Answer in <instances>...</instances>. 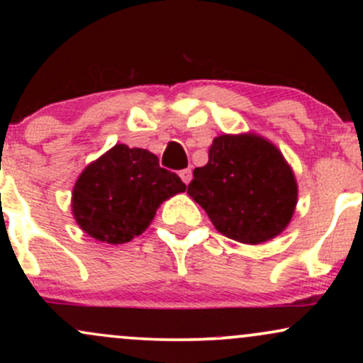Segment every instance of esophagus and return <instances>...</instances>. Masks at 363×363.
Here are the masks:
<instances>
[{"mask_svg": "<svg viewBox=\"0 0 363 363\" xmlns=\"http://www.w3.org/2000/svg\"><path fill=\"white\" fill-rule=\"evenodd\" d=\"M179 176H181V179L186 182V184H189L191 179H193V170L184 169V170H181V174H179Z\"/></svg>", "mask_w": 363, "mask_h": 363, "instance_id": "obj_1", "label": "esophagus"}]
</instances>
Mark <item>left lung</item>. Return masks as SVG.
Wrapping results in <instances>:
<instances>
[{
	"mask_svg": "<svg viewBox=\"0 0 363 363\" xmlns=\"http://www.w3.org/2000/svg\"><path fill=\"white\" fill-rule=\"evenodd\" d=\"M187 193L216 230L244 244H261L285 230L297 205V182L274 145L256 135H223L196 167Z\"/></svg>",
	"mask_w": 363,
	"mask_h": 363,
	"instance_id": "8db88e82",
	"label": "left lung"
}]
</instances>
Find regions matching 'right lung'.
Wrapping results in <instances>:
<instances>
[{"label": "right lung", "instance_id": "1", "mask_svg": "<svg viewBox=\"0 0 363 363\" xmlns=\"http://www.w3.org/2000/svg\"><path fill=\"white\" fill-rule=\"evenodd\" d=\"M184 191L181 177L148 150L116 145L78 177L72 208L90 237L124 244L148 227L162 201Z\"/></svg>", "mask_w": 363, "mask_h": 363}]
</instances>
